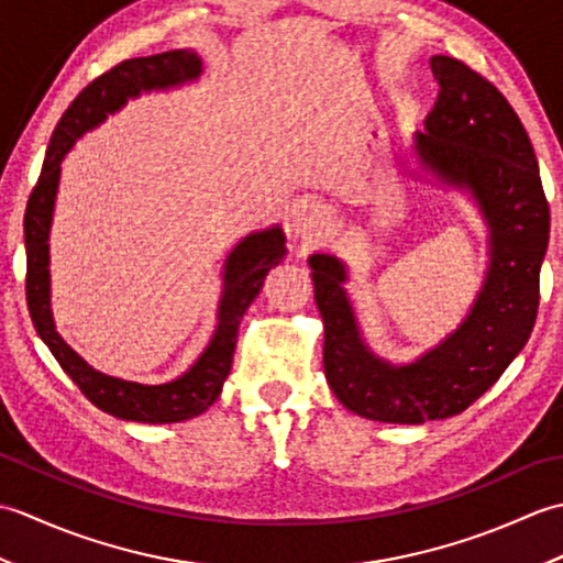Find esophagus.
<instances>
[{
  "label": "esophagus",
  "instance_id": "obj_1",
  "mask_svg": "<svg viewBox=\"0 0 563 563\" xmlns=\"http://www.w3.org/2000/svg\"><path fill=\"white\" fill-rule=\"evenodd\" d=\"M327 224H329L327 212L319 206L297 208L292 212V222H290L295 236H300L302 242H312V239H317L321 232L327 230Z\"/></svg>",
  "mask_w": 563,
  "mask_h": 563
}]
</instances>
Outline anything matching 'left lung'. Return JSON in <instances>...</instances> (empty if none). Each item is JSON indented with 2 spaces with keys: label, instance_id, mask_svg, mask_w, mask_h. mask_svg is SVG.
Listing matches in <instances>:
<instances>
[{
  "label": "left lung",
  "instance_id": "obj_1",
  "mask_svg": "<svg viewBox=\"0 0 563 563\" xmlns=\"http://www.w3.org/2000/svg\"><path fill=\"white\" fill-rule=\"evenodd\" d=\"M438 101L413 135L416 181L466 194L486 224L488 266L462 324L411 363H389L365 343L349 268L312 254L314 300L324 319V373L345 409L382 423L418 426L462 413L528 343L540 305L549 206L520 118L492 81L448 55L430 57Z\"/></svg>",
  "mask_w": 563,
  "mask_h": 563
}]
</instances>
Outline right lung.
Returning a JSON list of instances; mask_svg holds the SVG:
<instances>
[{"mask_svg":"<svg viewBox=\"0 0 563 563\" xmlns=\"http://www.w3.org/2000/svg\"><path fill=\"white\" fill-rule=\"evenodd\" d=\"M202 75V59L194 51H169L150 57L125 59L99 79H93L71 101L59 118L51 145L45 152L43 172L26 206L23 236H26V302L43 343L51 349L59 367L81 389L93 406L123 421L137 423H181L200 416L222 394V385L232 369L236 331L249 305L256 300L271 268L288 254L280 224L251 232L224 258L222 295L218 305V327L184 375L162 385H140L133 379L106 375L93 369L71 351L55 329L51 309V227L59 172L75 142L99 128L106 118L118 113L130 99L150 91H169L196 81Z\"/></svg>","mask_w":563,"mask_h":563,"instance_id":"right-lung-1","label":"right lung"}]
</instances>
